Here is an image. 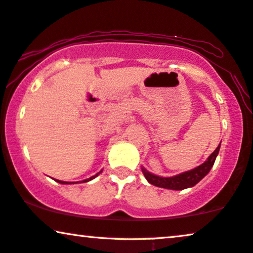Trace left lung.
Instances as JSON below:
<instances>
[{"label": "left lung", "instance_id": "left-lung-1", "mask_svg": "<svg viewBox=\"0 0 253 253\" xmlns=\"http://www.w3.org/2000/svg\"><path fill=\"white\" fill-rule=\"evenodd\" d=\"M220 144H218L216 149L210 155L207 161H205L201 166L194 168V169H192L190 171H186V172L177 174V176L160 177L154 173H150L149 171H147L143 167L141 168V169H142V172L144 174V177H146V179L149 181L151 185H155V186L162 188H168V190H185V188L194 186L195 184L199 183V181L210 172L211 167L214 166V162L216 160L218 151H220Z\"/></svg>", "mask_w": 253, "mask_h": 253}]
</instances>
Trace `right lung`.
<instances>
[{"instance_id": "obj_1", "label": "right lung", "mask_w": 253, "mask_h": 253, "mask_svg": "<svg viewBox=\"0 0 253 253\" xmlns=\"http://www.w3.org/2000/svg\"><path fill=\"white\" fill-rule=\"evenodd\" d=\"M100 172H102V171H99V172H98V173H96L95 176H92V177L87 178V179H84L83 181H81V183H86V181H90V180H92L93 178H96L97 176H98V174H99ZM56 181H58V183H60V184H72V183H68V181H62V180H58V179H56ZM76 183H77V181H76ZM73 184H74V183H73Z\"/></svg>"}]
</instances>
